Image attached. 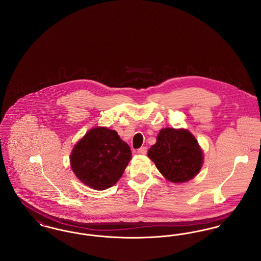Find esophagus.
<instances>
[{
  "instance_id": "obj_1",
  "label": "esophagus",
  "mask_w": 261,
  "mask_h": 261,
  "mask_svg": "<svg viewBox=\"0 0 261 261\" xmlns=\"http://www.w3.org/2000/svg\"><path fill=\"white\" fill-rule=\"evenodd\" d=\"M147 148L146 147H142V148H140V149L137 150V152L139 153V154H146L147 153Z\"/></svg>"
}]
</instances>
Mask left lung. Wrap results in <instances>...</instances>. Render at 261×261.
<instances>
[{
	"mask_svg": "<svg viewBox=\"0 0 261 261\" xmlns=\"http://www.w3.org/2000/svg\"><path fill=\"white\" fill-rule=\"evenodd\" d=\"M148 156L160 172L173 183H183L199 173L202 151L198 141L185 129H162Z\"/></svg>",
	"mask_w": 261,
	"mask_h": 261,
	"instance_id": "obj_1",
	"label": "left lung"
}]
</instances>
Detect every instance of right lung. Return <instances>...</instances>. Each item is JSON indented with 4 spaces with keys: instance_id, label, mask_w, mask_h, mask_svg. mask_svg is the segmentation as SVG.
Listing matches in <instances>:
<instances>
[{
    "instance_id": "add662e5",
    "label": "right lung",
    "mask_w": 261,
    "mask_h": 261,
    "mask_svg": "<svg viewBox=\"0 0 261 261\" xmlns=\"http://www.w3.org/2000/svg\"><path fill=\"white\" fill-rule=\"evenodd\" d=\"M131 155L129 146L116 131L97 127L77 143L70 155V164L81 182L102 191L119 180Z\"/></svg>"
}]
</instances>
